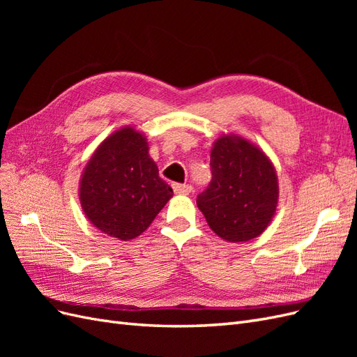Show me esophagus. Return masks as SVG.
I'll list each match as a JSON object with an SVG mask.
<instances>
[{
  "label": "esophagus",
  "instance_id": "obj_1",
  "mask_svg": "<svg viewBox=\"0 0 357 357\" xmlns=\"http://www.w3.org/2000/svg\"><path fill=\"white\" fill-rule=\"evenodd\" d=\"M172 189L177 193V195H189L192 192V186L190 185H180V183H176V185H172Z\"/></svg>",
  "mask_w": 357,
  "mask_h": 357
}]
</instances>
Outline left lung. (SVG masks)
Listing matches in <instances>:
<instances>
[{"instance_id": "left-lung-1", "label": "left lung", "mask_w": 357, "mask_h": 357, "mask_svg": "<svg viewBox=\"0 0 357 357\" xmlns=\"http://www.w3.org/2000/svg\"><path fill=\"white\" fill-rule=\"evenodd\" d=\"M211 183L197 205L211 231L229 243L250 241L271 223L278 205L277 172L262 149L223 134L211 149Z\"/></svg>"}]
</instances>
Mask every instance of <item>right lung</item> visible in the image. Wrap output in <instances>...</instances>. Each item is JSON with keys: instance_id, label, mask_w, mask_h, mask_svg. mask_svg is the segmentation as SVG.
<instances>
[{"instance_id": "add662e5", "label": "right lung", "mask_w": 357, "mask_h": 357, "mask_svg": "<svg viewBox=\"0 0 357 357\" xmlns=\"http://www.w3.org/2000/svg\"><path fill=\"white\" fill-rule=\"evenodd\" d=\"M172 197L149 155L147 138L123 126L96 147L79 185L88 220L102 234L129 241L142 235Z\"/></svg>"}]
</instances>
